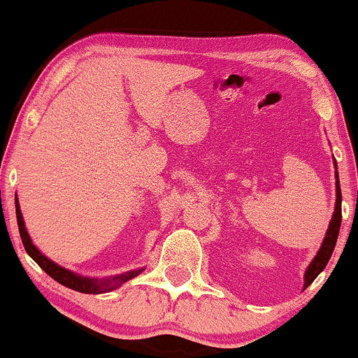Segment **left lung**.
Wrapping results in <instances>:
<instances>
[{
  "label": "left lung",
  "instance_id": "1",
  "mask_svg": "<svg viewBox=\"0 0 358 358\" xmlns=\"http://www.w3.org/2000/svg\"><path fill=\"white\" fill-rule=\"evenodd\" d=\"M335 159V158H334ZM336 168V163H335ZM336 178V202H335V212L331 215L330 225H328V231L324 234V239L322 242V248H320L318 254H316L311 264L308 266L305 273V287H308L311 282L315 281L316 276H318L322 271L327 268L328 261H330L331 254H334L336 239H338L340 232V224H342V190H340V182H338V171H335Z\"/></svg>",
  "mask_w": 358,
  "mask_h": 358
}]
</instances>
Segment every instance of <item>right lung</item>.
<instances>
[{
    "label": "right lung",
    "instance_id": "right-lung-1",
    "mask_svg": "<svg viewBox=\"0 0 358 358\" xmlns=\"http://www.w3.org/2000/svg\"><path fill=\"white\" fill-rule=\"evenodd\" d=\"M15 207H16V222H18L20 237H22L24 250H27L28 256L34 259L36 264H38L40 268H42L45 273L48 274V276L55 279V281L60 282V285L71 287V289H73V291H79V293L101 294V293H108V291L116 289V287L121 286L122 282L129 281V279L136 278L139 273H143V268H141V269L129 271V273H124V274H119V276H114V278L96 279V278L79 276V274L72 273V271L62 268V266L57 264V262H53L47 256H43V254L34 245V242H31L30 236H28V232H27V227H24L18 199H15Z\"/></svg>",
    "mask_w": 358,
    "mask_h": 358
}]
</instances>
